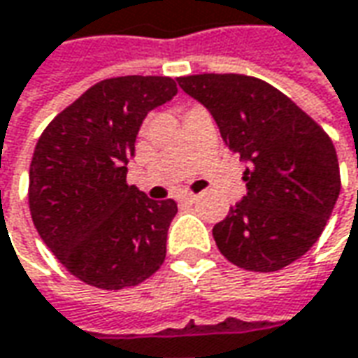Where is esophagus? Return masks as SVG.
<instances>
[{
  "instance_id": "1",
  "label": "esophagus",
  "mask_w": 358,
  "mask_h": 358,
  "mask_svg": "<svg viewBox=\"0 0 358 358\" xmlns=\"http://www.w3.org/2000/svg\"><path fill=\"white\" fill-rule=\"evenodd\" d=\"M180 201H184V203H194V201H198V194H192V192H184V194H180Z\"/></svg>"
}]
</instances>
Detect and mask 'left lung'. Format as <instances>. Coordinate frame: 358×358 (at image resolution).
<instances>
[{"mask_svg": "<svg viewBox=\"0 0 358 358\" xmlns=\"http://www.w3.org/2000/svg\"><path fill=\"white\" fill-rule=\"evenodd\" d=\"M178 86L210 109L231 152L249 162L247 196L213 227L221 255L252 272L298 261L320 239L341 189L329 135L261 78L194 74Z\"/></svg>", "mask_w": 358, "mask_h": 358, "instance_id": "obj_1", "label": "left lung"}]
</instances>
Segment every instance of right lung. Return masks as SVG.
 <instances>
[{
  "label": "right lung",
  "instance_id": "obj_1",
  "mask_svg": "<svg viewBox=\"0 0 358 358\" xmlns=\"http://www.w3.org/2000/svg\"><path fill=\"white\" fill-rule=\"evenodd\" d=\"M178 87L166 76H119L87 87L36 141L29 210L70 274L101 290L137 286L159 271L176 201L127 184V162L150 109Z\"/></svg>",
  "mask_w": 358,
  "mask_h": 358
}]
</instances>
